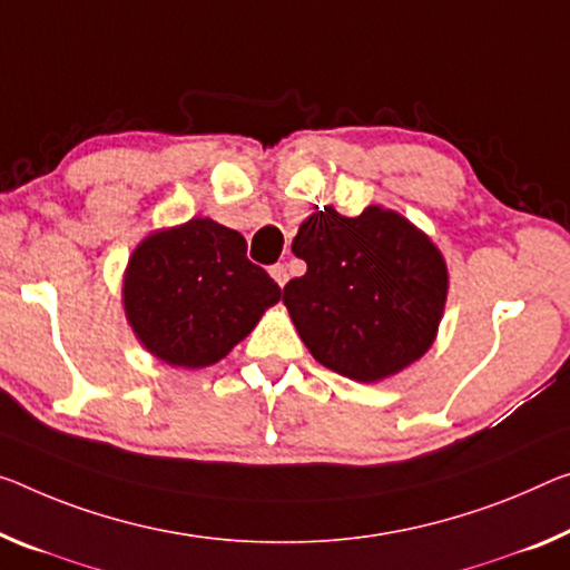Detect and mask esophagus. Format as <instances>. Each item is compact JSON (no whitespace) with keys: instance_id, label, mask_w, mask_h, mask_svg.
Listing matches in <instances>:
<instances>
[{"instance_id":"esophagus-1","label":"esophagus","mask_w":570,"mask_h":570,"mask_svg":"<svg viewBox=\"0 0 570 570\" xmlns=\"http://www.w3.org/2000/svg\"><path fill=\"white\" fill-rule=\"evenodd\" d=\"M269 275H273V279H275L279 287H285L287 285V277H291V275H287V267L285 265H273V267H269Z\"/></svg>"}]
</instances>
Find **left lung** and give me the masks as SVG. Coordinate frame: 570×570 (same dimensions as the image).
Segmentation results:
<instances>
[{
  "instance_id": "left-lung-1",
  "label": "left lung",
  "mask_w": 570,
  "mask_h": 570,
  "mask_svg": "<svg viewBox=\"0 0 570 570\" xmlns=\"http://www.w3.org/2000/svg\"><path fill=\"white\" fill-rule=\"evenodd\" d=\"M303 277L283 303L315 362L356 382H382L433 346L449 297V267L405 216L366 206L311 214L293 239Z\"/></svg>"
}]
</instances>
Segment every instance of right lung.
<instances>
[{
  "instance_id": "add662e5",
  "label": "right lung",
  "mask_w": 570,
  "mask_h": 570,
  "mask_svg": "<svg viewBox=\"0 0 570 570\" xmlns=\"http://www.w3.org/2000/svg\"><path fill=\"white\" fill-rule=\"evenodd\" d=\"M277 301V283L247 259L244 236L200 216L147 234L121 279L139 344L183 370L222 362Z\"/></svg>"
}]
</instances>
